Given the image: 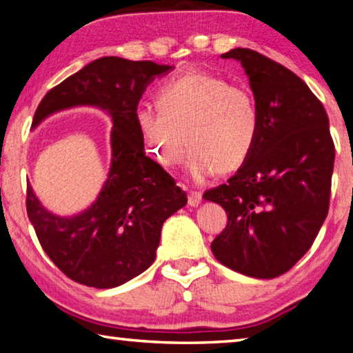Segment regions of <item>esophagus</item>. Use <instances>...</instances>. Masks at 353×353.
Here are the masks:
<instances>
[{"label":"esophagus","instance_id":"obj_1","mask_svg":"<svg viewBox=\"0 0 353 353\" xmlns=\"http://www.w3.org/2000/svg\"><path fill=\"white\" fill-rule=\"evenodd\" d=\"M202 199V193L201 191H190L188 193V204L191 207H196Z\"/></svg>","mask_w":353,"mask_h":353}]
</instances>
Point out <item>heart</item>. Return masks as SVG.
Masks as SVG:
<instances>
[{
	"label": "heart",
	"instance_id": "b5f03b06",
	"mask_svg": "<svg viewBox=\"0 0 353 353\" xmlns=\"http://www.w3.org/2000/svg\"><path fill=\"white\" fill-rule=\"evenodd\" d=\"M157 101L137 107L135 123L146 152L159 165L181 163L190 145L188 171L201 183L248 162L261 124L249 88L208 73H187L165 82Z\"/></svg>",
	"mask_w": 353,
	"mask_h": 353
}]
</instances>
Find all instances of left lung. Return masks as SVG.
Returning <instances> with one entry per match:
<instances>
[{
	"label": "left lung",
	"instance_id": "obj_1",
	"mask_svg": "<svg viewBox=\"0 0 353 353\" xmlns=\"http://www.w3.org/2000/svg\"><path fill=\"white\" fill-rule=\"evenodd\" d=\"M221 57L241 62L261 124L248 162L204 193L229 219L212 252L244 276L274 279L305 255L328 213L334 162L328 117L307 83L283 65L248 48Z\"/></svg>",
	"mask_w": 353,
	"mask_h": 353
}]
</instances>
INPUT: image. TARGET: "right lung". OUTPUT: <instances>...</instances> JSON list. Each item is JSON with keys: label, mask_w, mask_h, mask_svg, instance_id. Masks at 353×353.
<instances>
[{"label": "right lung", "mask_w": 353, "mask_h": 353, "mask_svg": "<svg viewBox=\"0 0 353 353\" xmlns=\"http://www.w3.org/2000/svg\"><path fill=\"white\" fill-rule=\"evenodd\" d=\"M151 61L101 57L48 92L32 129L46 117L93 105L112 117V162L93 204L59 216L40 204L28 183L26 210L41 248L65 276L94 288H115L146 271L155 259L162 225L187 204V194L145 154L135 110L148 83L171 71Z\"/></svg>", "instance_id": "1"}]
</instances>
